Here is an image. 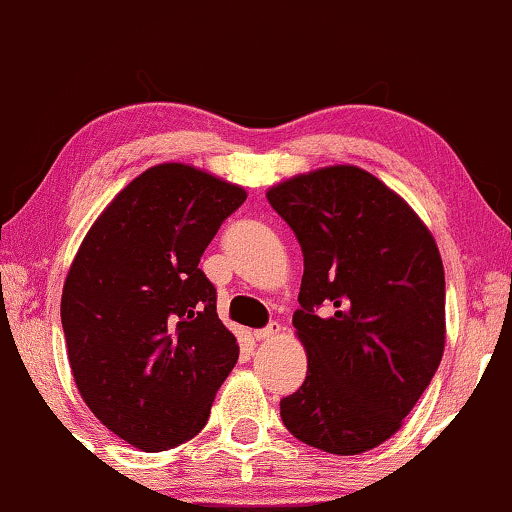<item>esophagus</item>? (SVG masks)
Here are the masks:
<instances>
[{
	"mask_svg": "<svg viewBox=\"0 0 512 512\" xmlns=\"http://www.w3.org/2000/svg\"><path fill=\"white\" fill-rule=\"evenodd\" d=\"M280 331V325L278 322H269V325L262 327V329H255V338L257 341H269V338H273Z\"/></svg>",
	"mask_w": 512,
	"mask_h": 512,
	"instance_id": "34e87169",
	"label": "esophagus"
}]
</instances>
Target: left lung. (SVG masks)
<instances>
[{
    "label": "left lung",
    "instance_id": "1",
    "mask_svg": "<svg viewBox=\"0 0 512 512\" xmlns=\"http://www.w3.org/2000/svg\"><path fill=\"white\" fill-rule=\"evenodd\" d=\"M304 253L292 325L304 385L280 399L292 436L359 455L401 427L441 364L445 273L406 201L359 167H327L266 192Z\"/></svg>",
    "mask_w": 512,
    "mask_h": 512
}]
</instances>
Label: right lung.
I'll return each mask as SVG.
<instances>
[{
    "instance_id": "obj_1",
    "label": "right lung",
    "mask_w": 512,
    "mask_h": 512,
    "mask_svg": "<svg viewBox=\"0 0 512 512\" xmlns=\"http://www.w3.org/2000/svg\"><path fill=\"white\" fill-rule=\"evenodd\" d=\"M246 190L187 164L134 178L85 236L62 290V329L83 401L143 452L204 429L239 343L199 259Z\"/></svg>"
}]
</instances>
